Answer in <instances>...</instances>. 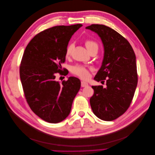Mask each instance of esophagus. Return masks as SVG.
Returning a JSON list of instances; mask_svg holds the SVG:
<instances>
[{
	"label": "esophagus",
	"mask_w": 155,
	"mask_h": 155,
	"mask_svg": "<svg viewBox=\"0 0 155 155\" xmlns=\"http://www.w3.org/2000/svg\"><path fill=\"white\" fill-rule=\"evenodd\" d=\"M88 85V83H87V82H85V81H81V87H87Z\"/></svg>",
	"instance_id": "esophagus-1"
}]
</instances>
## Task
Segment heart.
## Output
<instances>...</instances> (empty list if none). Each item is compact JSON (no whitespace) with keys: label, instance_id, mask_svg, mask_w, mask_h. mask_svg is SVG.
Returning a JSON list of instances; mask_svg holds the SVG:
<instances>
[{"label":"heart","instance_id":"obj_1","mask_svg":"<svg viewBox=\"0 0 155 155\" xmlns=\"http://www.w3.org/2000/svg\"><path fill=\"white\" fill-rule=\"evenodd\" d=\"M85 45L86 46L88 50L90 51L92 49H97L98 45L97 42L92 39H87L85 41ZM74 48V45L72 43H70L68 45L65 51V56L68 58L71 55L72 51ZM91 68L87 67L86 66H83L81 64H77L72 67L71 68V72L76 76L82 79H87L90 76V70Z\"/></svg>","mask_w":155,"mask_h":155}]
</instances>
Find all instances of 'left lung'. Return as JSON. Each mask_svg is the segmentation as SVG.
Returning <instances> with one entry per match:
<instances>
[{
	"label": "left lung",
	"instance_id": "1",
	"mask_svg": "<svg viewBox=\"0 0 155 155\" xmlns=\"http://www.w3.org/2000/svg\"><path fill=\"white\" fill-rule=\"evenodd\" d=\"M87 29L100 37L104 46V58L94 79L106 87L92 86L90 99L92 110L97 118L112 121L128 109L138 83L136 55L125 37L103 25H91Z\"/></svg>",
	"mask_w": 155,
	"mask_h": 155
}]
</instances>
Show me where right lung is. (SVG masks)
<instances>
[{"mask_svg":"<svg viewBox=\"0 0 155 155\" xmlns=\"http://www.w3.org/2000/svg\"><path fill=\"white\" fill-rule=\"evenodd\" d=\"M81 24L56 26L46 29L33 38L23 54L20 78L26 101L31 110L51 124L64 120L70 114L81 81L70 77L61 83L55 74L66 76L61 70L65 62V51L72 35Z\"/></svg>","mask_w":155,"mask_h":155,"instance_id":"add662e5","label":"right lung"}]
</instances>
